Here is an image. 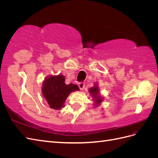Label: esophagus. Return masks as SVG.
I'll use <instances>...</instances> for the list:
<instances>
[{
	"instance_id": "34e87169",
	"label": "esophagus",
	"mask_w": 158,
	"mask_h": 158,
	"mask_svg": "<svg viewBox=\"0 0 158 158\" xmlns=\"http://www.w3.org/2000/svg\"><path fill=\"white\" fill-rule=\"evenodd\" d=\"M78 86L80 89V90H83L84 89V86H85V84L84 82H80L78 84Z\"/></svg>"
}]
</instances>
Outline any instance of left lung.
I'll return each instance as SVG.
<instances>
[{"instance_id":"obj_1","label":"left lung","mask_w":158,"mask_h":158,"mask_svg":"<svg viewBox=\"0 0 158 158\" xmlns=\"http://www.w3.org/2000/svg\"><path fill=\"white\" fill-rule=\"evenodd\" d=\"M89 94L92 97L94 101V106L95 107L99 106L103 101V98L99 94V88L98 86V83H95L94 86L88 90Z\"/></svg>"}]
</instances>
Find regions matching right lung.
Returning <instances> with one entry per match:
<instances>
[{
	"mask_svg": "<svg viewBox=\"0 0 158 158\" xmlns=\"http://www.w3.org/2000/svg\"><path fill=\"white\" fill-rule=\"evenodd\" d=\"M64 76L51 75L45 78L42 84V95L50 108L60 110L64 107V102L70 93L79 91L76 84H66Z\"/></svg>",
	"mask_w": 158,
	"mask_h": 158,
	"instance_id": "1",
	"label": "right lung"
}]
</instances>
